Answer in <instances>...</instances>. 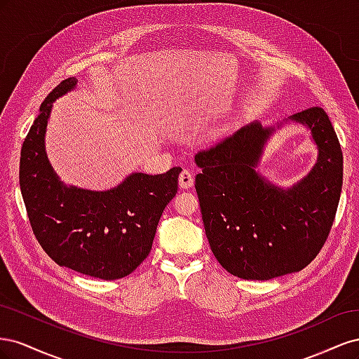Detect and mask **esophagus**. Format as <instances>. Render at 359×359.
Returning a JSON list of instances; mask_svg holds the SVG:
<instances>
[{"instance_id": "obj_1", "label": "esophagus", "mask_w": 359, "mask_h": 359, "mask_svg": "<svg viewBox=\"0 0 359 359\" xmlns=\"http://www.w3.org/2000/svg\"><path fill=\"white\" fill-rule=\"evenodd\" d=\"M178 181H180L181 189H190L193 186V173H191V170L187 169V168H184L180 173Z\"/></svg>"}]
</instances>
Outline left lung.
<instances>
[{"label": "left lung", "instance_id": "obj_1", "mask_svg": "<svg viewBox=\"0 0 359 359\" xmlns=\"http://www.w3.org/2000/svg\"><path fill=\"white\" fill-rule=\"evenodd\" d=\"M293 121L306 124L319 148L316 166L281 190L255 170L271 133L259 123L205 147L194 187L215 259L236 277L269 280L298 273L328 240L343 186V153L330 118L311 106Z\"/></svg>", "mask_w": 359, "mask_h": 359}]
</instances>
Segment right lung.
Listing matches in <instances>:
<instances>
[{
    "instance_id": "1",
    "label": "right lung",
    "mask_w": 359,
    "mask_h": 359,
    "mask_svg": "<svg viewBox=\"0 0 359 359\" xmlns=\"http://www.w3.org/2000/svg\"><path fill=\"white\" fill-rule=\"evenodd\" d=\"M74 85V78L64 79L41 103L20 149V191L32 233L53 262L102 280L123 278L149 255L181 168L133 173L107 191L62 186L45 153V132L52 102Z\"/></svg>"
}]
</instances>
